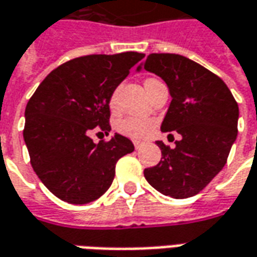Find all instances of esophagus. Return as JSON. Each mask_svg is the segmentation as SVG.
Instances as JSON below:
<instances>
[{
    "instance_id": "esophagus-1",
    "label": "esophagus",
    "mask_w": 257,
    "mask_h": 257,
    "mask_svg": "<svg viewBox=\"0 0 257 257\" xmlns=\"http://www.w3.org/2000/svg\"><path fill=\"white\" fill-rule=\"evenodd\" d=\"M142 145H143V142H142V141H134L135 149H139V147H141Z\"/></svg>"
}]
</instances>
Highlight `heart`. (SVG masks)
I'll list each match as a JSON object with an SVG mask.
<instances>
[{
    "label": "heart",
    "mask_w": 257,
    "mask_h": 257,
    "mask_svg": "<svg viewBox=\"0 0 257 257\" xmlns=\"http://www.w3.org/2000/svg\"><path fill=\"white\" fill-rule=\"evenodd\" d=\"M157 82V79L154 78H147L145 80V87ZM108 107L111 111H115L116 108V93L112 91L108 97ZM116 131L119 134L129 136V138H134V139H141L143 136H146L152 128H153V121L149 119V118H142V116H126L122 118L116 122Z\"/></svg>",
    "instance_id": "b5f03b06"
}]
</instances>
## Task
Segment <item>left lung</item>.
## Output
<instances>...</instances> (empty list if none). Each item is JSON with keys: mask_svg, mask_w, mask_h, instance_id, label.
Wrapping results in <instances>:
<instances>
[{"mask_svg": "<svg viewBox=\"0 0 257 257\" xmlns=\"http://www.w3.org/2000/svg\"><path fill=\"white\" fill-rule=\"evenodd\" d=\"M143 68L164 79L172 97L161 131L182 136L174 149L157 142L161 160L145 178L166 196H195L227 163L238 135V103L221 78L184 55L150 54Z\"/></svg>", "mask_w": 257, "mask_h": 257, "instance_id": "obj_1", "label": "left lung"}]
</instances>
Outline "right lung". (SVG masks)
Returning a JSON list of instances; mask_svg holds the SVG:
<instances>
[{
	"label": "right lung",
	"instance_id": "add662e5",
	"mask_svg": "<svg viewBox=\"0 0 257 257\" xmlns=\"http://www.w3.org/2000/svg\"><path fill=\"white\" fill-rule=\"evenodd\" d=\"M145 54H93L64 62L48 73L25 110L23 139L30 164L53 195L86 204L108 191L115 164L134 152L128 138L91 141L90 132L108 135V97Z\"/></svg>",
	"mask_w": 257,
	"mask_h": 257
}]
</instances>
